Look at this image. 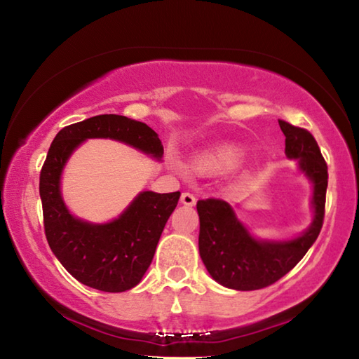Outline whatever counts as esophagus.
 I'll list each match as a JSON object with an SVG mask.
<instances>
[{"label": "esophagus", "instance_id": "34e87169", "mask_svg": "<svg viewBox=\"0 0 359 359\" xmlns=\"http://www.w3.org/2000/svg\"><path fill=\"white\" fill-rule=\"evenodd\" d=\"M180 203L184 204V205H188V208H191V205L196 204V198H194L191 193H187V191H185V193H182Z\"/></svg>", "mask_w": 359, "mask_h": 359}]
</instances>
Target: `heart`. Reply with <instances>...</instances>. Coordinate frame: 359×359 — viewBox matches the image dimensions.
Returning a JSON list of instances; mask_svg holds the SVG:
<instances>
[{
	"mask_svg": "<svg viewBox=\"0 0 359 359\" xmlns=\"http://www.w3.org/2000/svg\"><path fill=\"white\" fill-rule=\"evenodd\" d=\"M244 161V151L236 147H218L199 156L193 163V169L199 174H224L236 171Z\"/></svg>",
	"mask_w": 359,
	"mask_h": 359,
	"instance_id": "1",
	"label": "heart"
}]
</instances>
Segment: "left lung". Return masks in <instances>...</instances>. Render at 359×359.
<instances>
[{
  "label": "left lung",
  "instance_id": "obj_1",
  "mask_svg": "<svg viewBox=\"0 0 359 359\" xmlns=\"http://www.w3.org/2000/svg\"><path fill=\"white\" fill-rule=\"evenodd\" d=\"M285 135V154L297 160L299 171L312 182L313 218L301 236L288 241L253 238L231 205L223 199H201L199 255L215 282L239 291L259 290L276 283L299 263L317 241L325 218L327 166L315 137L304 128L278 120Z\"/></svg>",
  "mask_w": 359,
  "mask_h": 359
}]
</instances>
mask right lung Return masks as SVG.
I'll return each instance as SVG.
<instances>
[{
	"instance_id": "right-lung-1",
	"label": "right lung",
	"mask_w": 359,
	"mask_h": 359,
	"mask_svg": "<svg viewBox=\"0 0 359 359\" xmlns=\"http://www.w3.org/2000/svg\"><path fill=\"white\" fill-rule=\"evenodd\" d=\"M114 139L161 160L163 144L142 121L104 114L72 123L58 133L41 169L39 194L48 245L69 274L90 288L121 293L142 280L154 259L180 191H141L118 218L90 223L71 214L62 196V172L87 139Z\"/></svg>"
}]
</instances>
